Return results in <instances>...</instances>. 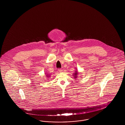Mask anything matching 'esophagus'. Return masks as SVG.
I'll list each match as a JSON object with an SVG mask.
<instances>
[{
	"label": "esophagus",
	"instance_id": "esophagus-1",
	"mask_svg": "<svg viewBox=\"0 0 125 125\" xmlns=\"http://www.w3.org/2000/svg\"><path fill=\"white\" fill-rule=\"evenodd\" d=\"M58 70H59V71L60 72H62L63 71L62 70L61 68H59Z\"/></svg>",
	"mask_w": 125,
	"mask_h": 125
}]
</instances>
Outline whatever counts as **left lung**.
<instances>
[{
  "mask_svg": "<svg viewBox=\"0 0 125 125\" xmlns=\"http://www.w3.org/2000/svg\"><path fill=\"white\" fill-rule=\"evenodd\" d=\"M74 74H75L74 75H75V78H76V77H77V76H76V74H77V73L76 72V73H75Z\"/></svg>",
  "mask_w": 125,
  "mask_h": 125,
  "instance_id": "left-lung-1",
  "label": "left lung"
}]
</instances>
